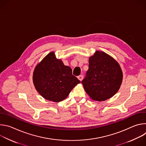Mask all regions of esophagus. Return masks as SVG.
<instances>
[{"instance_id":"obj_1","label":"esophagus","mask_w":146,"mask_h":146,"mask_svg":"<svg viewBox=\"0 0 146 146\" xmlns=\"http://www.w3.org/2000/svg\"><path fill=\"white\" fill-rule=\"evenodd\" d=\"M77 78H78V80H79L80 81H82V79H83V76H82V75H80V76H78L77 77Z\"/></svg>"}]
</instances>
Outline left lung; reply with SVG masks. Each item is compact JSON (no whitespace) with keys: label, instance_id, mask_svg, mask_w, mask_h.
I'll return each instance as SVG.
<instances>
[{"label":"left lung","instance_id":"8db88e82","mask_svg":"<svg viewBox=\"0 0 146 146\" xmlns=\"http://www.w3.org/2000/svg\"><path fill=\"white\" fill-rule=\"evenodd\" d=\"M87 76L82 81L92 100L102 102L113 97L122 84L123 74L118 62L101 51H96L89 58Z\"/></svg>","mask_w":146,"mask_h":146}]
</instances>
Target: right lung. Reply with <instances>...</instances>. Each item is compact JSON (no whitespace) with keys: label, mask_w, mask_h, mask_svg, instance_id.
<instances>
[{"label":"right lung","mask_w":146,"mask_h":146,"mask_svg":"<svg viewBox=\"0 0 146 146\" xmlns=\"http://www.w3.org/2000/svg\"><path fill=\"white\" fill-rule=\"evenodd\" d=\"M33 82L38 93L44 99L59 102L66 99L80 81L72 74L70 67L64 65L55 52L48 54L36 66Z\"/></svg>","instance_id":"1"}]
</instances>
